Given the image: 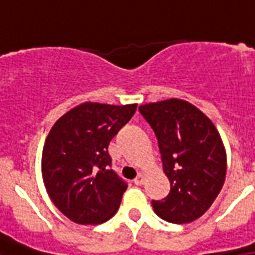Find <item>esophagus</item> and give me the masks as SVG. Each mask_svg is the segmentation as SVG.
I'll return each instance as SVG.
<instances>
[{"mask_svg":"<svg viewBox=\"0 0 255 255\" xmlns=\"http://www.w3.org/2000/svg\"><path fill=\"white\" fill-rule=\"evenodd\" d=\"M143 181H145V174H143V173H138L137 177L134 178V183H135V185H142Z\"/></svg>","mask_w":255,"mask_h":255,"instance_id":"1","label":"esophagus"}]
</instances>
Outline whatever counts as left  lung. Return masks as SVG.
Segmentation results:
<instances>
[{
	"instance_id": "8db88e82",
	"label": "left lung",
	"mask_w": 255,
	"mask_h": 255,
	"mask_svg": "<svg viewBox=\"0 0 255 255\" xmlns=\"http://www.w3.org/2000/svg\"><path fill=\"white\" fill-rule=\"evenodd\" d=\"M158 139L170 193L153 201L157 216L173 224L193 222L212 206L226 178V150L212 120L179 98L139 106Z\"/></svg>"
}]
</instances>
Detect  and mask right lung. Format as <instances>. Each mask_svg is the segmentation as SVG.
Wrapping results in <instances>:
<instances>
[{
    "instance_id": "right-lung-1",
    "label": "right lung",
    "mask_w": 255,
    "mask_h": 255,
    "mask_svg": "<svg viewBox=\"0 0 255 255\" xmlns=\"http://www.w3.org/2000/svg\"><path fill=\"white\" fill-rule=\"evenodd\" d=\"M137 104L84 102L58 118L42 150V179L56 208L80 225L106 222L128 189L114 173L109 143Z\"/></svg>"
}]
</instances>
